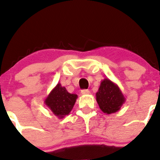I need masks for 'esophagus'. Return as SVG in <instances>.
Listing matches in <instances>:
<instances>
[{
  "label": "esophagus",
  "instance_id": "obj_1",
  "mask_svg": "<svg viewBox=\"0 0 160 160\" xmlns=\"http://www.w3.org/2000/svg\"><path fill=\"white\" fill-rule=\"evenodd\" d=\"M81 93H82V94H90V91L89 90H82V92H81Z\"/></svg>",
  "mask_w": 160,
  "mask_h": 160
}]
</instances>
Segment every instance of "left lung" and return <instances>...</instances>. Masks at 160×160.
<instances>
[{
  "label": "left lung",
  "instance_id": "obj_1",
  "mask_svg": "<svg viewBox=\"0 0 160 160\" xmlns=\"http://www.w3.org/2000/svg\"><path fill=\"white\" fill-rule=\"evenodd\" d=\"M96 101L104 114H111L121 109L126 98L117 84L109 78H104L96 93Z\"/></svg>",
  "mask_w": 160,
  "mask_h": 160
}]
</instances>
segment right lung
Listing matches in <instances>:
<instances>
[{"label":"right lung","mask_w":160,"mask_h":160,"mask_svg":"<svg viewBox=\"0 0 160 160\" xmlns=\"http://www.w3.org/2000/svg\"><path fill=\"white\" fill-rule=\"evenodd\" d=\"M78 95L70 94L66 88L58 83L46 97L44 103L59 119L69 114L75 105Z\"/></svg>","instance_id":"obj_1"}]
</instances>
